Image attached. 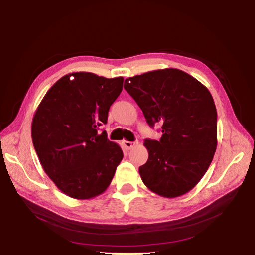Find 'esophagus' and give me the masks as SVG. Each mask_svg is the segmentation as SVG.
<instances>
[{
    "instance_id": "34e87169",
    "label": "esophagus",
    "mask_w": 255,
    "mask_h": 255,
    "mask_svg": "<svg viewBox=\"0 0 255 255\" xmlns=\"http://www.w3.org/2000/svg\"><path fill=\"white\" fill-rule=\"evenodd\" d=\"M122 144L125 145L126 149L130 150V149H133L136 144H138V141H128V140H123V141H122Z\"/></svg>"
}]
</instances>
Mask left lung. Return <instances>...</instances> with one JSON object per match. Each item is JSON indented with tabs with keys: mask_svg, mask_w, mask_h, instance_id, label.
I'll use <instances>...</instances> for the list:
<instances>
[{
	"mask_svg": "<svg viewBox=\"0 0 255 255\" xmlns=\"http://www.w3.org/2000/svg\"><path fill=\"white\" fill-rule=\"evenodd\" d=\"M125 89L150 127L161 125L160 139L143 143L149 158L139 167L142 182L165 198L186 194L202 179L217 148V111L211 92L174 68L128 78Z\"/></svg>",
	"mask_w": 255,
	"mask_h": 255,
	"instance_id": "8db88e82",
	"label": "left lung"
}]
</instances>
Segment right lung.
<instances>
[{"label": "right lung", "mask_w": 255, "mask_h": 255, "mask_svg": "<svg viewBox=\"0 0 255 255\" xmlns=\"http://www.w3.org/2000/svg\"><path fill=\"white\" fill-rule=\"evenodd\" d=\"M122 86L121 76L73 72L54 84L37 107L34 148L44 172L65 195L91 199L110 186L123 152L98 129Z\"/></svg>", "instance_id": "add662e5"}]
</instances>
